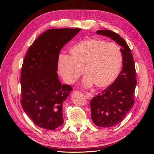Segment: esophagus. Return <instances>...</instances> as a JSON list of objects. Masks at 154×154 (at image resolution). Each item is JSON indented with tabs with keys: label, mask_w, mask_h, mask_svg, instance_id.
<instances>
[{
	"label": "esophagus",
	"mask_w": 154,
	"mask_h": 154,
	"mask_svg": "<svg viewBox=\"0 0 154 154\" xmlns=\"http://www.w3.org/2000/svg\"><path fill=\"white\" fill-rule=\"evenodd\" d=\"M85 95L87 98L88 99V100H91L92 98V97H93V94H92V93H91V92H85Z\"/></svg>",
	"instance_id": "obj_1"
}]
</instances>
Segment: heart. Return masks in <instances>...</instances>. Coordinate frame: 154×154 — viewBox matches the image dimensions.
I'll use <instances>...</instances> for the list:
<instances>
[{
    "label": "heart",
    "instance_id": "1",
    "mask_svg": "<svg viewBox=\"0 0 154 154\" xmlns=\"http://www.w3.org/2000/svg\"><path fill=\"white\" fill-rule=\"evenodd\" d=\"M69 57L58 60L59 74L67 84L72 85L86 74L83 85L93 84L100 88L108 87L119 75L123 64V54L119 46L103 40L92 38L77 43L69 49Z\"/></svg>",
    "mask_w": 154,
    "mask_h": 154
}]
</instances>
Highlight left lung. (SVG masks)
I'll return each mask as SVG.
<instances>
[{
  "label": "left lung",
  "mask_w": 154,
  "mask_h": 154,
  "mask_svg": "<svg viewBox=\"0 0 154 154\" xmlns=\"http://www.w3.org/2000/svg\"><path fill=\"white\" fill-rule=\"evenodd\" d=\"M97 35L109 37L122 47L123 68L116 80L91 101V118L97 127L116 126L122 122L134 104L137 81L131 50L119 35L110 30H97Z\"/></svg>",
  "instance_id": "left-lung-1"
}]
</instances>
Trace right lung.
<instances>
[{"label": "right lung", "mask_w": 154, "mask_h": 154, "mask_svg": "<svg viewBox=\"0 0 154 154\" xmlns=\"http://www.w3.org/2000/svg\"><path fill=\"white\" fill-rule=\"evenodd\" d=\"M81 29H51L28 49L21 69V105L36 126L54 130L63 123V103L72 90L60 83L58 62L60 51Z\"/></svg>", "instance_id": "add662e5"}]
</instances>
